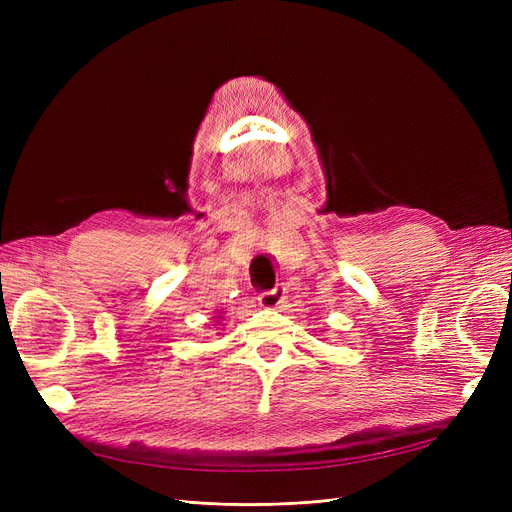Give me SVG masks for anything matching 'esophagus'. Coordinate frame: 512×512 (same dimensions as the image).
Here are the masks:
<instances>
[{
  "label": "esophagus",
  "mask_w": 512,
  "mask_h": 512,
  "mask_svg": "<svg viewBox=\"0 0 512 512\" xmlns=\"http://www.w3.org/2000/svg\"><path fill=\"white\" fill-rule=\"evenodd\" d=\"M284 299H286L284 288H273L269 292H262L258 297V303H260V307H265V309H280Z\"/></svg>",
  "instance_id": "esophagus-1"
}]
</instances>
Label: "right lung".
Segmentation results:
<instances>
[{"label":"right lung","mask_w":512,"mask_h":512,"mask_svg":"<svg viewBox=\"0 0 512 512\" xmlns=\"http://www.w3.org/2000/svg\"><path fill=\"white\" fill-rule=\"evenodd\" d=\"M218 320H220V316H218Z\"/></svg>","instance_id":"1"}]
</instances>
